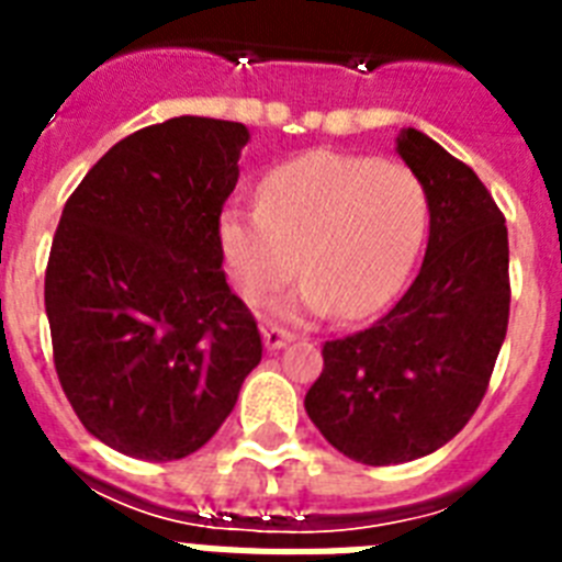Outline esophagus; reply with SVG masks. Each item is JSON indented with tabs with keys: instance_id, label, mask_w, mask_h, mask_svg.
<instances>
[{
	"instance_id": "obj_1",
	"label": "esophagus",
	"mask_w": 562,
	"mask_h": 562,
	"mask_svg": "<svg viewBox=\"0 0 562 562\" xmlns=\"http://www.w3.org/2000/svg\"><path fill=\"white\" fill-rule=\"evenodd\" d=\"M294 341V333H289V329H282V326H265L262 329V344H265V350H282L285 344Z\"/></svg>"
}]
</instances>
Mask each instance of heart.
<instances>
[{
  "instance_id": "heart-1",
  "label": "heart",
  "mask_w": 562,
  "mask_h": 562,
  "mask_svg": "<svg viewBox=\"0 0 562 562\" xmlns=\"http://www.w3.org/2000/svg\"><path fill=\"white\" fill-rule=\"evenodd\" d=\"M417 175L364 154L312 151L259 183V206H227L218 241L236 289L250 303L306 273L277 303L282 317L338 312L359 321L402 289L426 233Z\"/></svg>"
}]
</instances>
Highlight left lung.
Returning <instances> with one entry per match:
<instances>
[{
	"mask_svg": "<svg viewBox=\"0 0 562 562\" xmlns=\"http://www.w3.org/2000/svg\"><path fill=\"white\" fill-rule=\"evenodd\" d=\"M396 154L423 183L428 247L400 303L373 326L326 341L306 414L347 458L417 461L479 408L510 315L507 227L479 175L443 145L402 127Z\"/></svg>",
	"mask_w": 562,
	"mask_h": 562,
	"instance_id": "left-lung-1",
	"label": "left lung"
}]
</instances>
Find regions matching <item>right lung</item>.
Masks as SVG:
<instances>
[{
    "instance_id": "1",
    "label": "right lung",
    "mask_w": 562,
    "mask_h": 562,
    "mask_svg": "<svg viewBox=\"0 0 562 562\" xmlns=\"http://www.w3.org/2000/svg\"><path fill=\"white\" fill-rule=\"evenodd\" d=\"M247 143L241 122L169 119L113 145L66 201L46 268L55 370L116 452H198L262 361L218 241Z\"/></svg>"
}]
</instances>
